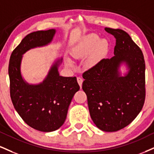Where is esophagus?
I'll use <instances>...</instances> for the list:
<instances>
[{
	"label": "esophagus",
	"mask_w": 154,
	"mask_h": 154,
	"mask_svg": "<svg viewBox=\"0 0 154 154\" xmlns=\"http://www.w3.org/2000/svg\"><path fill=\"white\" fill-rule=\"evenodd\" d=\"M77 82H78V84L79 86H80V88H82V82H83V79L82 77H77Z\"/></svg>",
	"instance_id": "esophagus-1"
}]
</instances>
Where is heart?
Here are the masks:
<instances>
[{
	"instance_id": "1",
	"label": "heart",
	"mask_w": 154,
	"mask_h": 154,
	"mask_svg": "<svg viewBox=\"0 0 154 154\" xmlns=\"http://www.w3.org/2000/svg\"><path fill=\"white\" fill-rule=\"evenodd\" d=\"M99 39L96 34L88 35L74 48L72 52V56L76 59H79L88 57L92 53L89 61L92 64H95L106 51L107 47L105 41ZM66 62L69 66L73 64L70 59H67Z\"/></svg>"
}]
</instances>
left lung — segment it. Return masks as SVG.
Returning <instances> with one entry per match:
<instances>
[{"label":"left lung","mask_w":154,"mask_h":154,"mask_svg":"<svg viewBox=\"0 0 154 154\" xmlns=\"http://www.w3.org/2000/svg\"><path fill=\"white\" fill-rule=\"evenodd\" d=\"M116 38L114 56L103 59L82 75V90L88 97L89 111L98 128L119 131L139 114L146 97V65L142 51L128 33L105 28ZM128 72L122 76L120 65Z\"/></svg>","instance_id":"8db88e82"}]
</instances>
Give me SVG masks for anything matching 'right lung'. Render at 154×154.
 <instances>
[{
	"instance_id": "1",
	"label": "right lung",
	"mask_w": 154,
	"mask_h": 154,
	"mask_svg": "<svg viewBox=\"0 0 154 154\" xmlns=\"http://www.w3.org/2000/svg\"><path fill=\"white\" fill-rule=\"evenodd\" d=\"M55 34V29H49L28 34L13 51L8 65L11 98L15 109L27 125L42 132H51L62 126L73 96L79 90L76 77L59 75L62 58L55 61L39 84H29L22 77L23 54L51 43Z\"/></svg>"
}]
</instances>
